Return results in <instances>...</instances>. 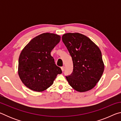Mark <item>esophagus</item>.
Listing matches in <instances>:
<instances>
[{
    "instance_id": "1",
    "label": "esophagus",
    "mask_w": 121,
    "mask_h": 121,
    "mask_svg": "<svg viewBox=\"0 0 121 121\" xmlns=\"http://www.w3.org/2000/svg\"><path fill=\"white\" fill-rule=\"evenodd\" d=\"M61 70H62V71H64V70H65V67H64V66L62 67H61Z\"/></svg>"
}]
</instances>
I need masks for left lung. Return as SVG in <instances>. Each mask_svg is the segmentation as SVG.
Wrapping results in <instances>:
<instances>
[{
    "label": "left lung",
    "mask_w": 121,
    "mask_h": 121,
    "mask_svg": "<svg viewBox=\"0 0 121 121\" xmlns=\"http://www.w3.org/2000/svg\"><path fill=\"white\" fill-rule=\"evenodd\" d=\"M62 40L73 62L72 73L65 76L69 85L80 92L93 89L101 78L105 67L99 48L79 33L65 34Z\"/></svg>",
    "instance_id": "1"
}]
</instances>
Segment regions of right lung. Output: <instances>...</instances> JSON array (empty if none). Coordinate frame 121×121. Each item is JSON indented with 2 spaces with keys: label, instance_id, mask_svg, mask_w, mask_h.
Listing matches in <instances>:
<instances>
[{
  "label": "right lung",
  "instance_id": "right-lung-1",
  "mask_svg": "<svg viewBox=\"0 0 121 121\" xmlns=\"http://www.w3.org/2000/svg\"><path fill=\"white\" fill-rule=\"evenodd\" d=\"M60 38L54 34H40L30 40L21 51L18 73L22 83L29 89L43 91L53 84L57 75L62 73L51 55Z\"/></svg>",
  "mask_w": 121,
  "mask_h": 121
}]
</instances>
